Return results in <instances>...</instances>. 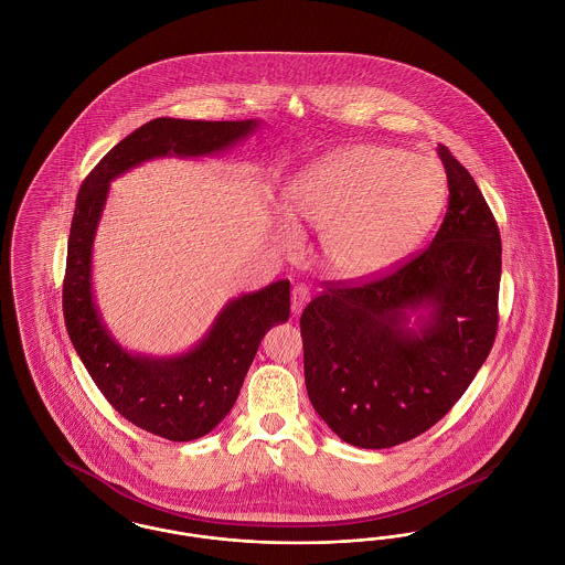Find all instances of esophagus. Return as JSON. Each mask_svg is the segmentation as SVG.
Masks as SVG:
<instances>
[{
	"mask_svg": "<svg viewBox=\"0 0 565 565\" xmlns=\"http://www.w3.org/2000/svg\"><path fill=\"white\" fill-rule=\"evenodd\" d=\"M307 302H309V290H307V286L298 284L292 288V313L298 316L305 309Z\"/></svg>",
	"mask_w": 565,
	"mask_h": 565,
	"instance_id": "esophagus-1",
	"label": "esophagus"
}]
</instances>
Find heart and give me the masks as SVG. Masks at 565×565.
I'll return each mask as SVG.
<instances>
[{
    "label": "heart",
    "mask_w": 565,
    "mask_h": 565,
    "mask_svg": "<svg viewBox=\"0 0 565 565\" xmlns=\"http://www.w3.org/2000/svg\"><path fill=\"white\" fill-rule=\"evenodd\" d=\"M443 169L426 157L385 146H351L302 169L284 190L286 212L323 231V256L345 277L394 267L428 235L445 205ZM279 239L295 245L281 220Z\"/></svg>",
    "instance_id": "heart-1"
}]
</instances>
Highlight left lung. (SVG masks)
Segmentation results:
<instances>
[{"label": "left lung", "instance_id": "left-lung-1", "mask_svg": "<svg viewBox=\"0 0 565 565\" xmlns=\"http://www.w3.org/2000/svg\"><path fill=\"white\" fill-rule=\"evenodd\" d=\"M449 210L431 245L390 275L330 286L300 316L307 394L341 440L406 443L443 419L483 366L498 330L500 231L447 146Z\"/></svg>", "mask_w": 565, "mask_h": 565}]
</instances>
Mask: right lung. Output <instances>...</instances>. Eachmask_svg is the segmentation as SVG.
I'll return each mask as SVG.
<instances>
[{
  "label": "right lung",
  "instance_id": "right-lung-1",
  "mask_svg": "<svg viewBox=\"0 0 565 565\" xmlns=\"http://www.w3.org/2000/svg\"><path fill=\"white\" fill-rule=\"evenodd\" d=\"M260 120L157 118L127 135L82 182L67 242L63 316L74 350L108 403L141 430L173 443L205 436L228 415L243 379L273 326L290 318V281L231 298L196 345L178 355L125 350L109 332L93 292V243L109 182L141 162L214 157Z\"/></svg>",
  "mask_w": 565,
  "mask_h": 565
}]
</instances>
